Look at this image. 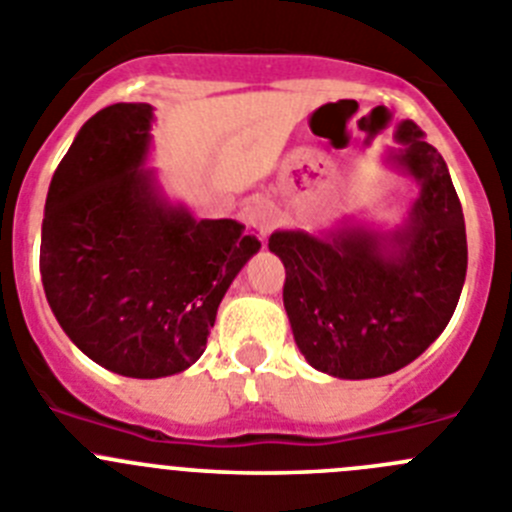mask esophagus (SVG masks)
Here are the masks:
<instances>
[{
    "mask_svg": "<svg viewBox=\"0 0 512 512\" xmlns=\"http://www.w3.org/2000/svg\"><path fill=\"white\" fill-rule=\"evenodd\" d=\"M242 219H245L250 227H255L260 237H267L270 229L275 227V209H272L267 202L247 204V207L242 209Z\"/></svg>",
    "mask_w": 512,
    "mask_h": 512,
    "instance_id": "1",
    "label": "esophagus"
}]
</instances>
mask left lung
Segmentation results:
<instances>
[{"mask_svg": "<svg viewBox=\"0 0 512 512\" xmlns=\"http://www.w3.org/2000/svg\"><path fill=\"white\" fill-rule=\"evenodd\" d=\"M396 141L391 159L419 184L399 229H283L267 242L285 265L283 303L300 353L338 379L412 364L447 328L465 285V217L447 164L414 121L399 123Z\"/></svg>", "mask_w": 512, "mask_h": 512, "instance_id": "obj_1", "label": "left lung"}]
</instances>
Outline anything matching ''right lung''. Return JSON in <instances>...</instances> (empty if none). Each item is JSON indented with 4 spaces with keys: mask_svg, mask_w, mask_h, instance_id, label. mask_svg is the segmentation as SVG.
Wrapping results in <instances>:
<instances>
[{
    "mask_svg": "<svg viewBox=\"0 0 512 512\" xmlns=\"http://www.w3.org/2000/svg\"><path fill=\"white\" fill-rule=\"evenodd\" d=\"M154 108L113 103L50 181L40 272L70 341L113 374L161 379L207 348L224 293L260 250L234 219H194L141 169Z\"/></svg>",
    "mask_w": 512,
    "mask_h": 512,
    "instance_id": "obj_1",
    "label": "right lung"
}]
</instances>
